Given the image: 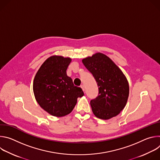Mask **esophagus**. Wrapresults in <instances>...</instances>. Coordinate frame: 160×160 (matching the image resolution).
<instances>
[{
    "label": "esophagus",
    "instance_id": "obj_1",
    "mask_svg": "<svg viewBox=\"0 0 160 160\" xmlns=\"http://www.w3.org/2000/svg\"><path fill=\"white\" fill-rule=\"evenodd\" d=\"M81 88H82V90H83V91H85V85H81Z\"/></svg>",
    "mask_w": 160,
    "mask_h": 160
}]
</instances>
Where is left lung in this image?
<instances>
[{"instance_id":"8db88e82","label":"left lung","mask_w":160,"mask_h":160,"mask_svg":"<svg viewBox=\"0 0 160 160\" xmlns=\"http://www.w3.org/2000/svg\"><path fill=\"white\" fill-rule=\"evenodd\" d=\"M99 87V96L91 100L94 115L102 120L117 116L124 109L129 96L128 80L119 67L108 56L97 52L82 59Z\"/></svg>"}]
</instances>
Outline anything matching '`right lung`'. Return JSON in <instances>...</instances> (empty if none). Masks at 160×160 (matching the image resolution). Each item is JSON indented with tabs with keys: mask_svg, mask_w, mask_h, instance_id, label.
<instances>
[{
	"mask_svg": "<svg viewBox=\"0 0 160 160\" xmlns=\"http://www.w3.org/2000/svg\"><path fill=\"white\" fill-rule=\"evenodd\" d=\"M70 58L54 55L48 58L37 72L33 84L35 99L50 115L62 117L70 114L84 94L66 74Z\"/></svg>",
	"mask_w": 160,
	"mask_h": 160,
	"instance_id": "right-lung-1",
	"label": "right lung"
}]
</instances>
